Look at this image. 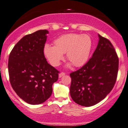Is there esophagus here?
Listing matches in <instances>:
<instances>
[{"label": "esophagus", "mask_w": 128, "mask_h": 128, "mask_svg": "<svg viewBox=\"0 0 128 128\" xmlns=\"http://www.w3.org/2000/svg\"><path fill=\"white\" fill-rule=\"evenodd\" d=\"M66 75V74H65L64 72H61L59 74L58 76H59V78H62V76H64V75Z\"/></svg>", "instance_id": "34e87169"}]
</instances>
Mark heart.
Segmentation results:
<instances>
[{
    "label": "heart",
    "mask_w": 128,
    "mask_h": 128,
    "mask_svg": "<svg viewBox=\"0 0 128 128\" xmlns=\"http://www.w3.org/2000/svg\"><path fill=\"white\" fill-rule=\"evenodd\" d=\"M54 46L46 44L44 54L53 66H57L64 58H66L75 66H80L86 63L92 48V41L87 35L68 34L58 37L54 41ZM69 63L68 66H71Z\"/></svg>",
    "instance_id": "heart-1"
}]
</instances>
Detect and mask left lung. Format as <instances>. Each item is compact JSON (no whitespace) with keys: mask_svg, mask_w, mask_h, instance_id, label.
I'll use <instances>...</instances> for the list:
<instances>
[{"mask_svg":"<svg viewBox=\"0 0 128 128\" xmlns=\"http://www.w3.org/2000/svg\"><path fill=\"white\" fill-rule=\"evenodd\" d=\"M92 57L81 68L70 74V95L79 105L90 107L103 100L116 84L119 60L110 41L98 35Z\"/></svg>","mask_w":128,"mask_h":128,"instance_id":"1","label":"left lung"}]
</instances>
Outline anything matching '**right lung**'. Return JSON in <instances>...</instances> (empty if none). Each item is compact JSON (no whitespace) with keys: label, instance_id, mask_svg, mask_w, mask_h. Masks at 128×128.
I'll list each match as a JSON object with an SVG mask.
<instances>
[{"label":"right lung","instance_id":"obj_1","mask_svg":"<svg viewBox=\"0 0 128 128\" xmlns=\"http://www.w3.org/2000/svg\"><path fill=\"white\" fill-rule=\"evenodd\" d=\"M48 30H39L21 38L9 55L8 70L11 85L28 104L45 102L52 95V85L58 80L57 70L44 57Z\"/></svg>","mask_w":128,"mask_h":128}]
</instances>
